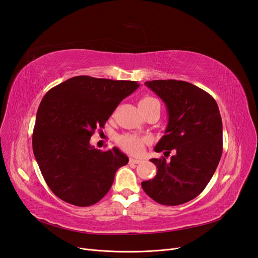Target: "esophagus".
<instances>
[{
    "label": "esophagus",
    "instance_id": "1",
    "mask_svg": "<svg viewBox=\"0 0 258 258\" xmlns=\"http://www.w3.org/2000/svg\"><path fill=\"white\" fill-rule=\"evenodd\" d=\"M130 163H136V165H137V163H140V162H141L142 160H140V159H137V158H130Z\"/></svg>",
    "mask_w": 258,
    "mask_h": 258
}]
</instances>
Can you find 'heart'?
Returning <instances> with one entry per match:
<instances>
[{"mask_svg": "<svg viewBox=\"0 0 258 258\" xmlns=\"http://www.w3.org/2000/svg\"><path fill=\"white\" fill-rule=\"evenodd\" d=\"M139 105L142 111L150 110V108H154V107L160 108L159 101L152 96H144L141 100H140ZM148 141H150V139L148 138L140 137L135 134H123L117 138V144H118L123 151H126L130 154H135V155L142 153L144 145Z\"/></svg>", "mask_w": 258, "mask_h": 258, "instance_id": "heart-1", "label": "heart"}]
</instances>
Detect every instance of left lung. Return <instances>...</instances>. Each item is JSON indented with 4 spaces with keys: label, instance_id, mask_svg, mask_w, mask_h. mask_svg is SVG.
<instances>
[{
    "label": "left lung",
    "instance_id": "8db88e82",
    "mask_svg": "<svg viewBox=\"0 0 258 258\" xmlns=\"http://www.w3.org/2000/svg\"><path fill=\"white\" fill-rule=\"evenodd\" d=\"M145 85L166 103L169 122L153 158L157 174L141 183L143 190L163 206L183 205L196 198L212 178L223 153V123L214 98L190 83L152 81Z\"/></svg>",
    "mask_w": 258,
    "mask_h": 258
}]
</instances>
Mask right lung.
<instances>
[{"mask_svg": "<svg viewBox=\"0 0 258 258\" xmlns=\"http://www.w3.org/2000/svg\"><path fill=\"white\" fill-rule=\"evenodd\" d=\"M138 87L134 81L82 75L54 86L44 96L32 146L45 182L58 198L89 207L110 190L116 171L129 159L118 148L102 152L89 141Z\"/></svg>", "mask_w": 258, "mask_h": 258, "instance_id": "obj_1", "label": "right lung"}]
</instances>
